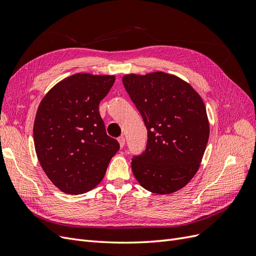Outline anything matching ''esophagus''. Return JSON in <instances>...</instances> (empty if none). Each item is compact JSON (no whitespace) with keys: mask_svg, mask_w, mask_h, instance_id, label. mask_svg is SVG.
Instances as JSON below:
<instances>
[{"mask_svg":"<svg viewBox=\"0 0 256 256\" xmlns=\"http://www.w3.org/2000/svg\"><path fill=\"white\" fill-rule=\"evenodd\" d=\"M118 143H120V146L122 148V147L125 146V138H124V136H120V138H118Z\"/></svg>","mask_w":256,"mask_h":256,"instance_id":"obj_1","label":"esophagus"}]
</instances>
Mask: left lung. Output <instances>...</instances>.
Masks as SVG:
<instances>
[{
	"instance_id": "left-lung-1",
	"label": "left lung",
	"mask_w": 256,
	"mask_h": 256,
	"mask_svg": "<svg viewBox=\"0 0 256 256\" xmlns=\"http://www.w3.org/2000/svg\"><path fill=\"white\" fill-rule=\"evenodd\" d=\"M122 83L147 129L146 150L131 161L136 180L157 194L184 188L198 172L209 138L202 98L189 83L162 72L126 74Z\"/></svg>"
}]
</instances>
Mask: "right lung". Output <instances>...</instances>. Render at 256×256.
<instances>
[{
    "mask_svg": "<svg viewBox=\"0 0 256 256\" xmlns=\"http://www.w3.org/2000/svg\"><path fill=\"white\" fill-rule=\"evenodd\" d=\"M114 81V76L72 74L54 85L38 106L33 129L37 158L52 184L68 194L94 189L120 150L99 114Z\"/></svg>",
    "mask_w": 256,
    "mask_h": 256,
    "instance_id": "1",
    "label": "right lung"
}]
</instances>
